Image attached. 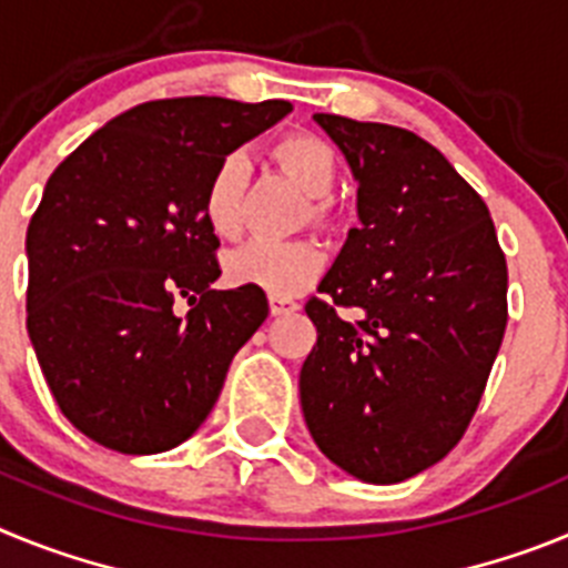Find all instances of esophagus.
I'll use <instances>...</instances> for the list:
<instances>
[{"label":"esophagus","mask_w":568,"mask_h":568,"mask_svg":"<svg viewBox=\"0 0 568 568\" xmlns=\"http://www.w3.org/2000/svg\"><path fill=\"white\" fill-rule=\"evenodd\" d=\"M298 310V301L290 295H270V313L273 315H287Z\"/></svg>","instance_id":"obj_1"}]
</instances>
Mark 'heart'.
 <instances>
[{
  "mask_svg": "<svg viewBox=\"0 0 568 568\" xmlns=\"http://www.w3.org/2000/svg\"><path fill=\"white\" fill-rule=\"evenodd\" d=\"M275 162L293 175L313 199H329L338 182V155L333 144L313 133H290L273 144ZM244 159L227 155L210 175L204 187V222L222 239L241 230V190H244ZM324 213V202L315 204ZM324 270V250L307 239L273 241L253 239L235 247L224 261V273L235 287H255L270 295H298Z\"/></svg>",
  "mask_w": 568,
  "mask_h": 568,
  "instance_id": "heart-1",
  "label": "heart"
}]
</instances>
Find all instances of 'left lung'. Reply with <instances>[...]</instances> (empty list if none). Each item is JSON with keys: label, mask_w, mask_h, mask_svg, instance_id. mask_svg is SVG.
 Instances as JSON below:
<instances>
[{"label": "left lung", "mask_w": 568, "mask_h": 568, "mask_svg": "<svg viewBox=\"0 0 568 568\" xmlns=\"http://www.w3.org/2000/svg\"><path fill=\"white\" fill-rule=\"evenodd\" d=\"M358 179L349 230L307 315L301 406L318 449L366 484L438 464L504 341L506 255L489 207L413 130L315 113ZM341 308H355L344 320Z\"/></svg>", "instance_id": "left-lung-1"}]
</instances>
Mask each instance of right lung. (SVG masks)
Instances as JSON below:
<instances>
[{"label":"right lung","instance_id":"add662e5","mask_svg":"<svg viewBox=\"0 0 568 568\" xmlns=\"http://www.w3.org/2000/svg\"><path fill=\"white\" fill-rule=\"evenodd\" d=\"M290 102L155 99L88 135L28 224V335L64 418L124 455L204 424L230 361L264 324V290H213L204 187ZM187 316H175L178 295Z\"/></svg>","mask_w":568,"mask_h":568}]
</instances>
